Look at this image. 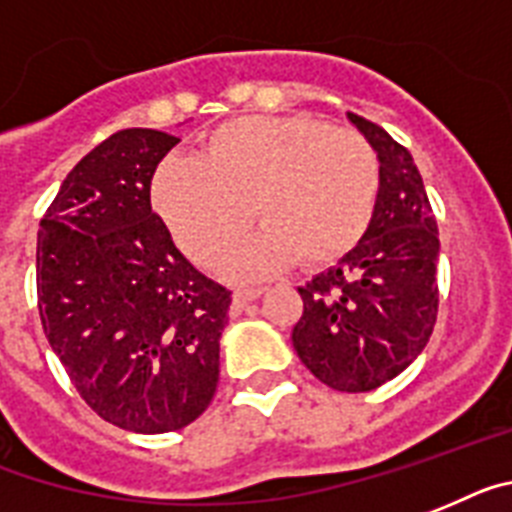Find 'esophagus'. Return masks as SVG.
I'll use <instances>...</instances> for the list:
<instances>
[{
    "label": "esophagus",
    "mask_w": 512,
    "mask_h": 512,
    "mask_svg": "<svg viewBox=\"0 0 512 512\" xmlns=\"http://www.w3.org/2000/svg\"><path fill=\"white\" fill-rule=\"evenodd\" d=\"M263 296V289H242L234 294V309H244L249 302H255Z\"/></svg>",
    "instance_id": "obj_1"
}]
</instances>
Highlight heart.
<instances>
[{
    "label": "heart",
    "instance_id": "1",
    "mask_svg": "<svg viewBox=\"0 0 512 512\" xmlns=\"http://www.w3.org/2000/svg\"><path fill=\"white\" fill-rule=\"evenodd\" d=\"M380 163L362 135L312 117H239L205 137L203 158L166 156L150 200L176 247L213 265L255 218L265 229L221 265L229 281H260L302 257L330 265L367 234Z\"/></svg>",
    "mask_w": 512,
    "mask_h": 512
}]
</instances>
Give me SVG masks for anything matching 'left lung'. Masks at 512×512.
I'll use <instances>...</instances> for the list:
<instances>
[{
    "label": "left lung",
    "instance_id": "8db88e82",
    "mask_svg": "<svg viewBox=\"0 0 512 512\" xmlns=\"http://www.w3.org/2000/svg\"><path fill=\"white\" fill-rule=\"evenodd\" d=\"M377 153L380 195L367 234L299 289L291 343L328 388L367 393L422 354L437 320V223L414 158L388 132L346 114Z\"/></svg>",
    "mask_w": 512,
    "mask_h": 512
}]
</instances>
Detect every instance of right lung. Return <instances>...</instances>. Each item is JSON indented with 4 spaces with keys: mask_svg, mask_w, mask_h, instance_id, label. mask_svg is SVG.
Instances as JSON below:
<instances>
[{
    "mask_svg": "<svg viewBox=\"0 0 512 512\" xmlns=\"http://www.w3.org/2000/svg\"><path fill=\"white\" fill-rule=\"evenodd\" d=\"M179 137L119 130L67 174L38 231V312L101 419L140 435L192 424L213 401L231 294L176 249L150 208Z\"/></svg>",
    "mask_w": 512,
    "mask_h": 512,
    "instance_id": "right-lung-1",
    "label": "right lung"
}]
</instances>
